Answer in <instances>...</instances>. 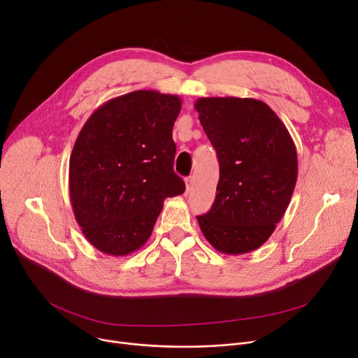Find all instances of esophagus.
<instances>
[{"instance_id":"obj_1","label":"esophagus","mask_w":358,"mask_h":358,"mask_svg":"<svg viewBox=\"0 0 358 358\" xmlns=\"http://www.w3.org/2000/svg\"><path fill=\"white\" fill-rule=\"evenodd\" d=\"M193 184H194V180H193V177L185 178V189H187V192H190V190H192Z\"/></svg>"}]
</instances>
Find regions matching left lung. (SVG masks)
<instances>
[{"instance_id": "1", "label": "left lung", "mask_w": 358, "mask_h": 358, "mask_svg": "<svg viewBox=\"0 0 358 358\" xmlns=\"http://www.w3.org/2000/svg\"><path fill=\"white\" fill-rule=\"evenodd\" d=\"M199 120L220 162L210 210L197 216L205 238L225 255L250 253L284 216L297 182V149L285 124L253 98H200Z\"/></svg>"}]
</instances>
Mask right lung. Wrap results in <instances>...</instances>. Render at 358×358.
I'll list each match as a JSON object with an SVG mask.
<instances>
[{
    "label": "right lung",
    "mask_w": 358,
    "mask_h": 358,
    "mask_svg": "<svg viewBox=\"0 0 358 358\" xmlns=\"http://www.w3.org/2000/svg\"><path fill=\"white\" fill-rule=\"evenodd\" d=\"M177 95L134 90L101 105L76 138L69 166L70 201L87 241L127 256L150 237L164 200L182 194L174 173Z\"/></svg>",
    "instance_id": "obj_1"
}]
</instances>
